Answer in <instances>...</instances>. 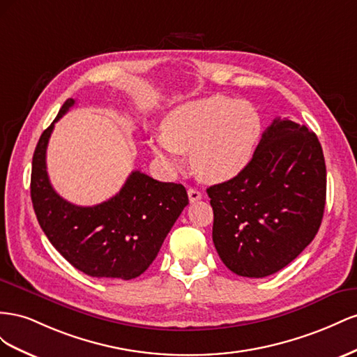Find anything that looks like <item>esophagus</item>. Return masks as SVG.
Wrapping results in <instances>:
<instances>
[{"mask_svg":"<svg viewBox=\"0 0 357 357\" xmlns=\"http://www.w3.org/2000/svg\"><path fill=\"white\" fill-rule=\"evenodd\" d=\"M188 199H190V203L199 202L202 199V192L196 188H188Z\"/></svg>","mask_w":357,"mask_h":357,"instance_id":"1","label":"esophagus"}]
</instances>
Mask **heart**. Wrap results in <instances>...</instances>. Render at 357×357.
Here are the masks:
<instances>
[{
  "label": "heart",
  "mask_w": 357,
  "mask_h": 357,
  "mask_svg": "<svg viewBox=\"0 0 357 357\" xmlns=\"http://www.w3.org/2000/svg\"><path fill=\"white\" fill-rule=\"evenodd\" d=\"M260 116L248 101L213 94L173 109L152 139L154 154L169 170L182 167L190 154L195 175L203 182L229 181L248 165L260 136Z\"/></svg>",
  "instance_id": "obj_1"
}]
</instances>
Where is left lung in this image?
I'll return each instance as SVG.
<instances>
[{
    "instance_id": "8db88e82",
    "label": "left lung",
    "mask_w": 357,
    "mask_h": 357,
    "mask_svg": "<svg viewBox=\"0 0 357 357\" xmlns=\"http://www.w3.org/2000/svg\"><path fill=\"white\" fill-rule=\"evenodd\" d=\"M206 191L222 263L241 277H268L296 259L320 229L326 203L320 142L298 122L273 119L239 175Z\"/></svg>"
}]
</instances>
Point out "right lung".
<instances>
[{
  "instance_id": "add662e5",
  "label": "right lung",
  "mask_w": 357,
  "mask_h": 357,
  "mask_svg": "<svg viewBox=\"0 0 357 357\" xmlns=\"http://www.w3.org/2000/svg\"><path fill=\"white\" fill-rule=\"evenodd\" d=\"M76 101L68 98L40 136L33 157L31 200L38 224L70 264L89 277L131 280L154 261L167 233L188 205L185 187L131 172L116 196L76 206L50 185L46 149L55 122Z\"/></svg>"
}]
</instances>
